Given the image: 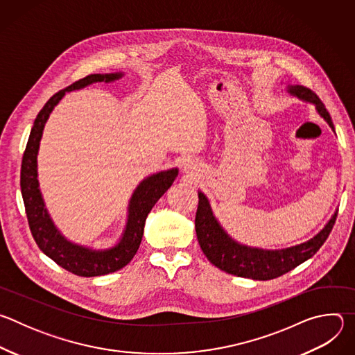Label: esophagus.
<instances>
[{"mask_svg":"<svg viewBox=\"0 0 355 355\" xmlns=\"http://www.w3.org/2000/svg\"><path fill=\"white\" fill-rule=\"evenodd\" d=\"M193 170H195V163H193L192 160H187V162L184 163V171L192 173Z\"/></svg>","mask_w":355,"mask_h":355,"instance_id":"esophagus-1","label":"esophagus"}]
</instances>
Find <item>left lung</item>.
Returning a JSON list of instances; mask_svg holds the SVG:
<instances>
[{"instance_id":"1","label":"left lung","mask_w":355,"mask_h":355,"mask_svg":"<svg viewBox=\"0 0 355 355\" xmlns=\"http://www.w3.org/2000/svg\"><path fill=\"white\" fill-rule=\"evenodd\" d=\"M288 91L303 101L316 104L319 114L334 130L331 118L316 92L303 85H291L288 87ZM198 198L195 230L199 245L207 259L227 274L259 281L278 278L313 257L329 237L337 218V214H334L324 229L306 243L284 250L251 248L232 240L212 215L207 196L199 192Z\"/></svg>"}]
</instances>
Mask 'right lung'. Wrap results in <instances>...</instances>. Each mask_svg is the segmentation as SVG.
Returning a JSON list of instances; mask_svg holds the SVG:
<instances>
[{"mask_svg": "<svg viewBox=\"0 0 355 355\" xmlns=\"http://www.w3.org/2000/svg\"><path fill=\"white\" fill-rule=\"evenodd\" d=\"M122 77L121 73L116 74H89L67 88L56 92L50 98L44 107L37 114L28 143L24 151L22 166H21V191L25 204L26 218L29 223L31 233L37 244V247L44 252L47 257L52 259L62 268L78 277H98L115 272L123 268L135 257L136 251L140 245L143 237L144 222L155 207L156 202L164 195V192L173 185L178 170L173 168L159 174L151 175L140 182L136 191L132 195L129 204V216L126 229L122 240L110 250L95 251L85 247L73 244L67 241L55 227L53 222L50 220L47 211L44 208L43 199L37 182V170H36V157L39 150V141L44 123L58 105L59 101L67 91L83 88L88 84L98 81H114Z\"/></svg>", "mask_w": 355, "mask_h": 355, "instance_id": "obj_1", "label": "right lung"}]
</instances>
